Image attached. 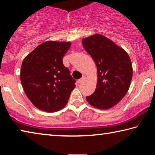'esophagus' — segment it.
Instances as JSON below:
<instances>
[{"label":"esophagus","mask_w":155,"mask_h":155,"mask_svg":"<svg viewBox=\"0 0 155 155\" xmlns=\"http://www.w3.org/2000/svg\"><path fill=\"white\" fill-rule=\"evenodd\" d=\"M85 76H83V77L82 78H80V79H78V81H77L78 83H81V82H83V80L85 79Z\"/></svg>","instance_id":"1"}]
</instances>
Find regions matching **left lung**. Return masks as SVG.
<instances>
[{
    "label": "left lung",
    "mask_w": 155,
    "mask_h": 155,
    "mask_svg": "<svg viewBox=\"0 0 155 155\" xmlns=\"http://www.w3.org/2000/svg\"><path fill=\"white\" fill-rule=\"evenodd\" d=\"M82 44L97 67L96 88L88 103L100 109H109L124 98L129 89L133 67L127 52L101 34L82 40Z\"/></svg>",
    "instance_id": "1"
}]
</instances>
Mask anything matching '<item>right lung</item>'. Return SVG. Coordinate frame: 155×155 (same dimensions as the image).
Instances as JSON below:
<instances>
[{
	"label": "right lung",
	"mask_w": 155,
	"mask_h": 155,
	"mask_svg": "<svg viewBox=\"0 0 155 155\" xmlns=\"http://www.w3.org/2000/svg\"><path fill=\"white\" fill-rule=\"evenodd\" d=\"M70 46V41H47L23 60L22 87L33 105L41 111L54 112L64 108L75 87V80L63 64Z\"/></svg>",
	"instance_id": "add662e5"
}]
</instances>
